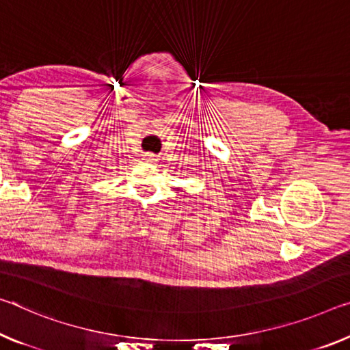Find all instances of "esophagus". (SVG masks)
<instances>
[{
	"instance_id": "34e87169",
	"label": "esophagus",
	"mask_w": 350,
	"mask_h": 350,
	"mask_svg": "<svg viewBox=\"0 0 350 350\" xmlns=\"http://www.w3.org/2000/svg\"><path fill=\"white\" fill-rule=\"evenodd\" d=\"M143 160H145V162H155V155L154 154H145V155H143Z\"/></svg>"
}]
</instances>
